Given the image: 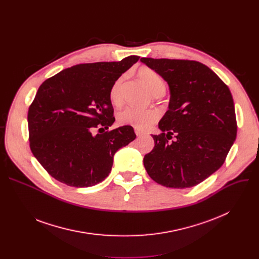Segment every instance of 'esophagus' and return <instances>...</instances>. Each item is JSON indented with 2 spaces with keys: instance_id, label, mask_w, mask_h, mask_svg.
<instances>
[{
  "instance_id": "34e87169",
  "label": "esophagus",
  "mask_w": 259,
  "mask_h": 259,
  "mask_svg": "<svg viewBox=\"0 0 259 259\" xmlns=\"http://www.w3.org/2000/svg\"><path fill=\"white\" fill-rule=\"evenodd\" d=\"M135 133H136L137 136H141V135L145 134L144 131H142V130H140V129H137V128H135Z\"/></svg>"
}]
</instances>
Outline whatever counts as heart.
Segmentation results:
<instances>
[{"instance_id": "b5f03b06", "label": "heart", "mask_w": 259, "mask_h": 259, "mask_svg": "<svg viewBox=\"0 0 259 259\" xmlns=\"http://www.w3.org/2000/svg\"><path fill=\"white\" fill-rule=\"evenodd\" d=\"M138 76L154 96L163 95L165 93V81L156 70L150 67H141L138 70ZM125 80V75L119 77L112 85V88H110L109 97L114 103L118 104L122 100ZM159 118L160 114L156 109H140L133 106L125 107L124 109L120 110L117 115L119 124L132 126L141 130L149 128L151 125L156 123Z\"/></svg>"}]
</instances>
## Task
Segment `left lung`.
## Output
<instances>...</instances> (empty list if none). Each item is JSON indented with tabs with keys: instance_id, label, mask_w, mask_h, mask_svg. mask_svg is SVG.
<instances>
[{
	"instance_id": "1",
	"label": "left lung",
	"mask_w": 259,
	"mask_h": 259,
	"mask_svg": "<svg viewBox=\"0 0 259 259\" xmlns=\"http://www.w3.org/2000/svg\"><path fill=\"white\" fill-rule=\"evenodd\" d=\"M168 83L169 108L152 135L153 151L143 159L150 177L166 188L197 186L217 171L237 136L229 87L205 64L186 59L141 58ZM176 140L169 143L171 136Z\"/></svg>"
}]
</instances>
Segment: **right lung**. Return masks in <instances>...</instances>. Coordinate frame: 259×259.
Returning <instances> with one entry per match:
<instances>
[{"label": "right lung", "instance_id": "obj_1", "mask_svg": "<svg viewBox=\"0 0 259 259\" xmlns=\"http://www.w3.org/2000/svg\"><path fill=\"white\" fill-rule=\"evenodd\" d=\"M138 59L78 64L40 86L27 114L29 147L53 178L73 188L95 186L108 176L117 151L135 139L131 126L105 130L115 122L110 88Z\"/></svg>", "mask_w": 259, "mask_h": 259}]
</instances>
